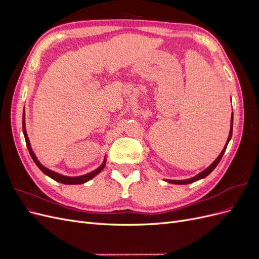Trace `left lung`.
<instances>
[{
	"label": "left lung",
	"mask_w": 259,
	"mask_h": 259,
	"mask_svg": "<svg viewBox=\"0 0 259 259\" xmlns=\"http://www.w3.org/2000/svg\"><path fill=\"white\" fill-rule=\"evenodd\" d=\"M232 127H233V113L231 114V122H230L229 136H228V139H227L226 145H225L224 149L222 150L221 154H219V155L217 156L216 160H215L213 163H211L208 167H206L204 170H202L201 173H199L198 175H195L194 177H191V178H189V179H184V180L164 179V180H165V182H167V183H169V184H174V185H188V184H192V183H194V182H197V180L205 178L207 175H209V174L211 173V171H213V170L215 169V167L218 165V163L221 162V160H222V158H223V155H224V153H225V151H226V149H227V146H228V144H229V142H230V139H231V136H232Z\"/></svg>",
	"instance_id": "8db88e82"
}]
</instances>
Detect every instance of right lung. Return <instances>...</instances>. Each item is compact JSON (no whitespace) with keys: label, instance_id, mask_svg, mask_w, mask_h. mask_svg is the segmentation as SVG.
Masks as SVG:
<instances>
[{"label":"right lung","instance_id":"1","mask_svg":"<svg viewBox=\"0 0 259 259\" xmlns=\"http://www.w3.org/2000/svg\"><path fill=\"white\" fill-rule=\"evenodd\" d=\"M22 132H23V136H25V139H26V144H27V148H28V150H29V153L31 155V158H32V160L34 161V163L36 164V166L40 168L45 175H48L49 177H51L54 180H56V182H58V183L65 184V185L84 184L86 182H89V180H91L92 178L97 176L100 173V171L104 169V167L106 165L107 160H106V156H105L104 161H103V163H101V165L99 167H97L96 169H94L93 171H91V173H88V174H85V175L72 177V176H65V175H61L59 173H56V171H54V170H52V169H50L48 167H45L43 164L37 160L35 153L32 150V147H31L30 140H29V137H28V134H27V130H26V111H25V108H23V112H22Z\"/></svg>","mask_w":259,"mask_h":259}]
</instances>
